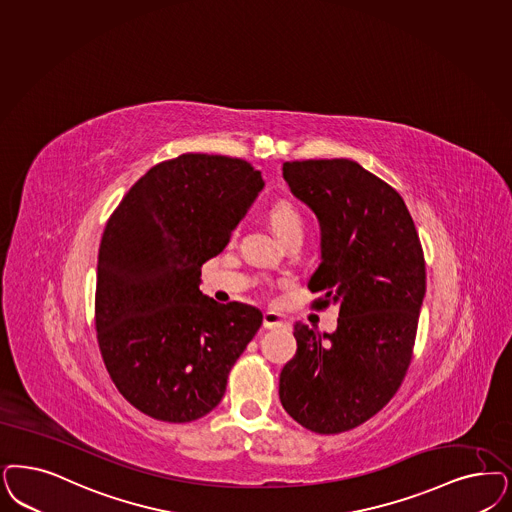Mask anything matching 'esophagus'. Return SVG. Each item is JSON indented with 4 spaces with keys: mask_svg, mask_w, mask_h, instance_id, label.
<instances>
[{
    "mask_svg": "<svg viewBox=\"0 0 512 512\" xmlns=\"http://www.w3.org/2000/svg\"><path fill=\"white\" fill-rule=\"evenodd\" d=\"M285 325V319L282 314L278 312H265L263 314V327L265 329H276V327H283Z\"/></svg>",
    "mask_w": 512,
    "mask_h": 512,
    "instance_id": "34e87169",
    "label": "esophagus"
}]
</instances>
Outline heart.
Masks as SVG:
<instances>
[{
  "label": "heart",
  "mask_w": 512,
  "mask_h": 512,
  "mask_svg": "<svg viewBox=\"0 0 512 512\" xmlns=\"http://www.w3.org/2000/svg\"><path fill=\"white\" fill-rule=\"evenodd\" d=\"M270 221L278 238H282L287 232L302 230V215L291 202H278L270 212Z\"/></svg>",
  "instance_id": "heart-1"
}]
</instances>
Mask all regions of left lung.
Wrapping results in <instances>:
<instances>
[{
	"label": "left lung",
	"mask_w": 512,
	"mask_h": 512,
	"mask_svg": "<svg viewBox=\"0 0 512 512\" xmlns=\"http://www.w3.org/2000/svg\"><path fill=\"white\" fill-rule=\"evenodd\" d=\"M291 193L316 213L321 263L308 289L338 304L335 333L295 323L280 401L302 427L335 435L388 405L405 378L425 295L423 249L405 200L348 159L283 162Z\"/></svg>",
	"instance_id": "left-lung-1"
}]
</instances>
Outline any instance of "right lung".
Listing matches in <instances>:
<instances>
[{
  "label": "right lung",
  "instance_id": "add662e5",
  "mask_svg": "<svg viewBox=\"0 0 512 512\" xmlns=\"http://www.w3.org/2000/svg\"><path fill=\"white\" fill-rule=\"evenodd\" d=\"M242 159L185 153L153 166L107 221L94 321L124 399L160 422L198 420L221 403L230 369L263 323L242 302L206 297L200 268L263 191Z\"/></svg>",
  "mask_w": 512,
  "mask_h": 512
}]
</instances>
